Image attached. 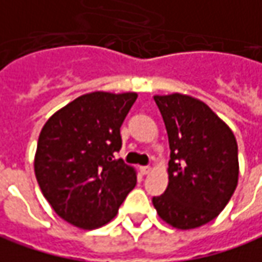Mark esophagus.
Instances as JSON below:
<instances>
[{"label":"esophagus","mask_w":262,"mask_h":262,"mask_svg":"<svg viewBox=\"0 0 262 262\" xmlns=\"http://www.w3.org/2000/svg\"><path fill=\"white\" fill-rule=\"evenodd\" d=\"M150 170H152L150 166H140V173H142V175H147Z\"/></svg>","instance_id":"esophagus-1"}]
</instances>
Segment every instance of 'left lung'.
Instances as JSON below:
<instances>
[{"label":"left lung","instance_id":"left-lung-1","mask_svg":"<svg viewBox=\"0 0 262 262\" xmlns=\"http://www.w3.org/2000/svg\"><path fill=\"white\" fill-rule=\"evenodd\" d=\"M170 149L168 188L155 209L176 229L215 220L238 183V146L229 126L204 101L188 94L154 96Z\"/></svg>","mask_w":262,"mask_h":262}]
</instances>
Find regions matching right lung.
Returning <instances> with one entry per match:
<instances>
[{"label": "right lung", "mask_w": 262, "mask_h": 262, "mask_svg": "<svg viewBox=\"0 0 262 262\" xmlns=\"http://www.w3.org/2000/svg\"><path fill=\"white\" fill-rule=\"evenodd\" d=\"M138 93L93 92L57 110L42 126L34 172L54 212L81 229L116 216L136 185V170L116 159L120 126Z\"/></svg>", "instance_id": "obj_1"}]
</instances>
